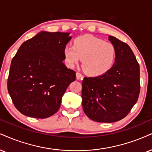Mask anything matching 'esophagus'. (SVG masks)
I'll return each mask as SVG.
<instances>
[{"mask_svg":"<svg viewBox=\"0 0 152 152\" xmlns=\"http://www.w3.org/2000/svg\"><path fill=\"white\" fill-rule=\"evenodd\" d=\"M76 78L77 80H82L83 79V75L80 72H77L76 73Z\"/></svg>","mask_w":152,"mask_h":152,"instance_id":"obj_1","label":"esophagus"}]
</instances>
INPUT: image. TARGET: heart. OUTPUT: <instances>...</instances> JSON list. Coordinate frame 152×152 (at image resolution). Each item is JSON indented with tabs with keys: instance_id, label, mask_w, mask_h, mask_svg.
Returning <instances> with one entry per match:
<instances>
[{
	"instance_id": "b5f03b06",
	"label": "heart",
	"mask_w": 152,
	"mask_h": 152,
	"mask_svg": "<svg viewBox=\"0 0 152 152\" xmlns=\"http://www.w3.org/2000/svg\"><path fill=\"white\" fill-rule=\"evenodd\" d=\"M63 54L69 67H73L83 58L82 66L85 72L91 76H101L113 67L117 50L112 43L83 35L75 39L73 45L67 44Z\"/></svg>"
}]
</instances>
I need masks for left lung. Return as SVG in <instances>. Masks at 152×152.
<instances>
[{
    "label": "left lung",
    "instance_id": "8db88e82",
    "mask_svg": "<svg viewBox=\"0 0 152 152\" xmlns=\"http://www.w3.org/2000/svg\"><path fill=\"white\" fill-rule=\"evenodd\" d=\"M117 50L115 63L101 76L84 77L82 108L92 121L113 123L128 115L139 97L140 65L130 46L108 37Z\"/></svg>",
    "mask_w": 152,
    "mask_h": 152
}]
</instances>
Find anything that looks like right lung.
<instances>
[{"label":"right lung","mask_w":152,"mask_h":152,"mask_svg":"<svg viewBox=\"0 0 152 152\" xmlns=\"http://www.w3.org/2000/svg\"><path fill=\"white\" fill-rule=\"evenodd\" d=\"M69 32L40 31L22 44L11 62L7 90L20 113L46 118L59 109L75 72L67 68L63 49Z\"/></svg>","instance_id":"1"}]
</instances>
